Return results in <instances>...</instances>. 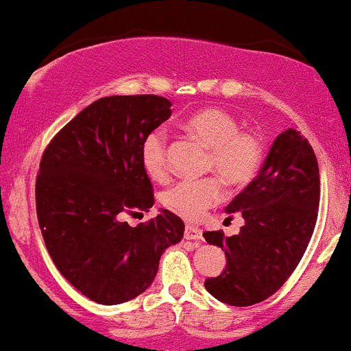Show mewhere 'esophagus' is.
I'll return each mask as SVG.
<instances>
[{"label":"esophagus","instance_id":"1","mask_svg":"<svg viewBox=\"0 0 351 351\" xmlns=\"http://www.w3.org/2000/svg\"><path fill=\"white\" fill-rule=\"evenodd\" d=\"M184 237L187 241H199L202 239V231L195 226H186V231H184Z\"/></svg>","mask_w":351,"mask_h":351}]
</instances>
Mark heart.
Instances as JSON below:
<instances>
[{"mask_svg": "<svg viewBox=\"0 0 351 351\" xmlns=\"http://www.w3.org/2000/svg\"><path fill=\"white\" fill-rule=\"evenodd\" d=\"M186 127L210 147L207 171L216 172L228 186L244 187L258 174L263 159L261 142L256 135L241 130L239 122L231 114L214 107L202 108L187 119ZM141 160L152 179L164 180L167 177V138L164 130L157 129L145 135ZM220 180L206 177L179 180L162 194V202L177 216L195 221L224 199V186Z\"/></svg>", "mask_w": 351, "mask_h": 351, "instance_id": "b5f03b06", "label": "heart"}]
</instances>
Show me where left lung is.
I'll return each mask as SVG.
<instances>
[{
	"mask_svg": "<svg viewBox=\"0 0 351 351\" xmlns=\"http://www.w3.org/2000/svg\"><path fill=\"white\" fill-rule=\"evenodd\" d=\"M319 206V169L310 142L288 129L274 138L259 174L226 213H239V234L204 232L226 252L224 271L207 278L214 298L231 306H251L278 291L291 276L310 243ZM231 219V217H228Z\"/></svg>",
	"mask_w": 351,
	"mask_h": 351,
	"instance_id": "8db88e82",
	"label": "left lung"
}]
</instances>
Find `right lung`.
<instances>
[{"mask_svg":"<svg viewBox=\"0 0 351 351\" xmlns=\"http://www.w3.org/2000/svg\"><path fill=\"white\" fill-rule=\"evenodd\" d=\"M157 95L104 97L70 120L45 149L36 177V216L55 266L82 295L119 304L144 293L162 252L184 236L179 216H144L154 191L141 160L142 141L171 117Z\"/></svg>","mask_w":351,"mask_h":351,"instance_id":"1","label":"right lung"}]
</instances>
